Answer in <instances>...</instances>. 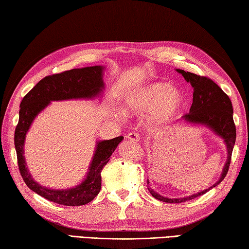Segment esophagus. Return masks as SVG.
<instances>
[{"label": "esophagus", "instance_id": "esophagus-1", "mask_svg": "<svg viewBox=\"0 0 249 249\" xmlns=\"http://www.w3.org/2000/svg\"><path fill=\"white\" fill-rule=\"evenodd\" d=\"M126 139H128L130 141L138 142V141H140V136L137 133H129L127 136H126Z\"/></svg>", "mask_w": 249, "mask_h": 249}]
</instances>
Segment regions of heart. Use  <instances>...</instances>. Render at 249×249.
<instances>
[{"label": "heart", "mask_w": 249, "mask_h": 249, "mask_svg": "<svg viewBox=\"0 0 249 249\" xmlns=\"http://www.w3.org/2000/svg\"><path fill=\"white\" fill-rule=\"evenodd\" d=\"M184 104V95L168 82H154L130 92L123 102L128 114H140L150 111L149 123L160 126L176 116Z\"/></svg>", "instance_id": "1"}]
</instances>
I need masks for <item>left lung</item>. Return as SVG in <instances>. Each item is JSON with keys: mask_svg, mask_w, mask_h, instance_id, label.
<instances>
[{"mask_svg": "<svg viewBox=\"0 0 249 249\" xmlns=\"http://www.w3.org/2000/svg\"><path fill=\"white\" fill-rule=\"evenodd\" d=\"M177 71L181 73L185 80L189 82L194 89L193 104L189 109V113L183 115L182 119L178 122H184V123L194 126H202V127H206L213 131L216 136H218L225 142L227 149V160L217 182L209 188L201 190L197 194L186 196V197L168 198L165 196H161L151 187L150 181L147 179V189L153 197L167 203L185 202L187 200L197 198L209 192L210 189L217 186L225 178L227 172L229 170L232 151H233L236 138V129L233 122V108H232L231 100L228 95L209 78L195 75L193 72L182 70H177Z\"/></svg>", "mask_w": 249, "mask_h": 249, "instance_id": "8db88e82", "label": "left lung"}]
</instances>
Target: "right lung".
<instances>
[{"mask_svg":"<svg viewBox=\"0 0 249 249\" xmlns=\"http://www.w3.org/2000/svg\"><path fill=\"white\" fill-rule=\"evenodd\" d=\"M104 71L105 66L96 65L47 76L25 95L20 104L19 122L15 130V147L21 177L31 190L52 202L67 206L91 202L102 188L100 173L124 137L120 136L96 142L89 171L80 184L67 189H52L37 183L29 171L24 157L26 134L36 116L48 107L51 102L93 99L102 96L105 89Z\"/></svg>","mask_w":249,"mask_h":249,"instance_id":"add662e5","label":"right lung"}]
</instances>
